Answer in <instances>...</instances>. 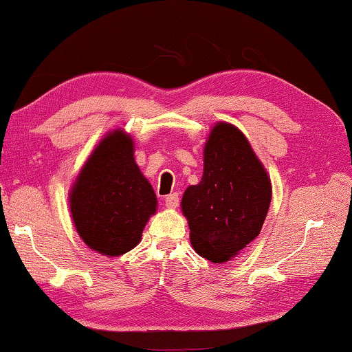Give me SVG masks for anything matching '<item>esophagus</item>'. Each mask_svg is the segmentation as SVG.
<instances>
[{
    "label": "esophagus",
    "instance_id": "obj_1",
    "mask_svg": "<svg viewBox=\"0 0 352 352\" xmlns=\"http://www.w3.org/2000/svg\"><path fill=\"white\" fill-rule=\"evenodd\" d=\"M177 205H179V196L176 193L168 195L167 197H165V207H167V208L175 210Z\"/></svg>",
    "mask_w": 352,
    "mask_h": 352
}]
</instances>
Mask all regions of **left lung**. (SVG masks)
Returning <instances> with one entry per match:
<instances>
[{"label": "left lung", "mask_w": 352, "mask_h": 352, "mask_svg": "<svg viewBox=\"0 0 352 352\" xmlns=\"http://www.w3.org/2000/svg\"><path fill=\"white\" fill-rule=\"evenodd\" d=\"M273 188L267 168L236 125L219 121L204 147L201 182L184 191L190 242L213 263L228 262L261 234Z\"/></svg>", "instance_id": "8db88e82"}]
</instances>
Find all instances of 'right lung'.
Listing matches in <instances>:
<instances>
[{"label": "right lung", "instance_id": "add662e5", "mask_svg": "<svg viewBox=\"0 0 352 352\" xmlns=\"http://www.w3.org/2000/svg\"><path fill=\"white\" fill-rule=\"evenodd\" d=\"M69 207L76 233L99 254L122 256L141 242L157 199L130 133L115 129L96 144L72 184Z\"/></svg>", "mask_w": 352, "mask_h": 352}]
</instances>
